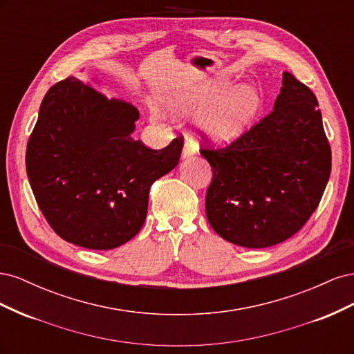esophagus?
<instances>
[{
  "label": "esophagus",
  "instance_id": "obj_1",
  "mask_svg": "<svg viewBox=\"0 0 354 354\" xmlns=\"http://www.w3.org/2000/svg\"><path fill=\"white\" fill-rule=\"evenodd\" d=\"M198 151V146L192 142V138L186 137L185 140V146H183V158H189V156H194Z\"/></svg>",
  "mask_w": 354,
  "mask_h": 354
}]
</instances>
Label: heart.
Masks as SVG:
<instances>
[{
	"instance_id": "obj_1",
	"label": "heart",
	"mask_w": 354,
	"mask_h": 354,
	"mask_svg": "<svg viewBox=\"0 0 354 354\" xmlns=\"http://www.w3.org/2000/svg\"><path fill=\"white\" fill-rule=\"evenodd\" d=\"M176 106L185 113L207 112L212 103L214 95L207 91H195L180 95ZM259 108V95L251 87H242L224 100L217 109L202 118V127L205 131L218 140L236 136L246 125Z\"/></svg>"
}]
</instances>
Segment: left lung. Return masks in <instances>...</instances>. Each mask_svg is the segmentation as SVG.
<instances>
[{"label":"left lung","mask_w":354,"mask_h":354,"mask_svg":"<svg viewBox=\"0 0 354 354\" xmlns=\"http://www.w3.org/2000/svg\"><path fill=\"white\" fill-rule=\"evenodd\" d=\"M199 152L212 169L208 223L245 248H267L295 234L316 211L330 174L316 95L289 72L272 112L230 145L207 143Z\"/></svg>","instance_id":"obj_1"}]
</instances>
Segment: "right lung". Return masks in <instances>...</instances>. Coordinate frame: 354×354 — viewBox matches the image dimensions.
I'll list each match as a JSON object with an SVG mask.
<instances>
[{"label":"right lung","mask_w":354,"mask_h":354,"mask_svg":"<svg viewBox=\"0 0 354 354\" xmlns=\"http://www.w3.org/2000/svg\"><path fill=\"white\" fill-rule=\"evenodd\" d=\"M138 111L108 100L69 77L47 91L26 147V173L38 207L62 239L113 250L140 232L149 190L183 149L174 138L155 151L131 138Z\"/></svg>","instance_id":"obj_1"}]
</instances>
